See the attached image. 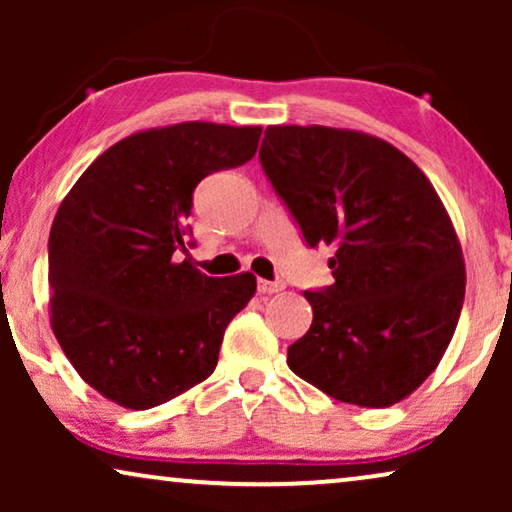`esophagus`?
<instances>
[{
    "mask_svg": "<svg viewBox=\"0 0 512 512\" xmlns=\"http://www.w3.org/2000/svg\"><path fill=\"white\" fill-rule=\"evenodd\" d=\"M284 291V282H268V279H258V293L270 296V293Z\"/></svg>",
    "mask_w": 512,
    "mask_h": 512,
    "instance_id": "esophagus-1",
    "label": "esophagus"
}]
</instances>
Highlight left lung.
Here are the masks:
<instances>
[{
	"mask_svg": "<svg viewBox=\"0 0 512 512\" xmlns=\"http://www.w3.org/2000/svg\"><path fill=\"white\" fill-rule=\"evenodd\" d=\"M261 165L335 282L305 291L312 326L286 363L335 401L389 408L443 359L466 291L464 254L426 174L380 137L268 125Z\"/></svg>",
	"mask_w": 512,
	"mask_h": 512,
	"instance_id": "8db88e82",
	"label": "left lung"
}]
</instances>
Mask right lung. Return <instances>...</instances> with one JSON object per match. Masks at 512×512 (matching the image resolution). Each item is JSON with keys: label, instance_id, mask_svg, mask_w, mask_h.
<instances>
[{"label": "right lung", "instance_id": "right-lung-1", "mask_svg": "<svg viewBox=\"0 0 512 512\" xmlns=\"http://www.w3.org/2000/svg\"><path fill=\"white\" fill-rule=\"evenodd\" d=\"M261 125L186 121L139 130L97 156L48 237L51 328L88 387L149 410L207 380L256 277H207L186 251L193 188L254 158Z\"/></svg>", "mask_w": 512, "mask_h": 512}]
</instances>
